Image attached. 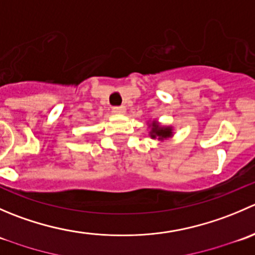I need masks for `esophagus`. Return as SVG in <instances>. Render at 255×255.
<instances>
[{"label": "esophagus", "mask_w": 255, "mask_h": 255, "mask_svg": "<svg viewBox=\"0 0 255 255\" xmlns=\"http://www.w3.org/2000/svg\"><path fill=\"white\" fill-rule=\"evenodd\" d=\"M112 111L115 113H117V115H122V113L126 112V106H115L112 109Z\"/></svg>", "instance_id": "34e87169"}]
</instances>
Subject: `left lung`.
I'll return each mask as SVG.
<instances>
[{
    "instance_id": "1",
    "label": "left lung",
    "mask_w": 255,
    "mask_h": 255,
    "mask_svg": "<svg viewBox=\"0 0 255 255\" xmlns=\"http://www.w3.org/2000/svg\"><path fill=\"white\" fill-rule=\"evenodd\" d=\"M151 126H153V128H151V137L153 138L159 137V139H163V138H168L171 135V128L159 127L155 123H153Z\"/></svg>"
}]
</instances>
